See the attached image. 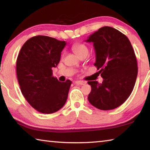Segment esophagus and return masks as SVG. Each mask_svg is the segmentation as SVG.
I'll return each instance as SVG.
<instances>
[{"label":"esophagus","mask_w":150,"mask_h":150,"mask_svg":"<svg viewBox=\"0 0 150 150\" xmlns=\"http://www.w3.org/2000/svg\"><path fill=\"white\" fill-rule=\"evenodd\" d=\"M75 83L77 85H84L86 84V82L85 81H75Z\"/></svg>","instance_id":"obj_1"}]
</instances>
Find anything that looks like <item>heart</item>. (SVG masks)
I'll use <instances>...</instances> for the list:
<instances>
[{
  "label": "heart",
  "instance_id": "heart-1",
  "mask_svg": "<svg viewBox=\"0 0 150 150\" xmlns=\"http://www.w3.org/2000/svg\"><path fill=\"white\" fill-rule=\"evenodd\" d=\"M72 50L79 57L84 54H88V53L87 46L85 44H82V43H76L72 46Z\"/></svg>",
  "mask_w": 150,
  "mask_h": 150
}]
</instances>
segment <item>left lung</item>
<instances>
[{
  "label": "left lung",
  "instance_id": "8db88e82",
  "mask_svg": "<svg viewBox=\"0 0 150 150\" xmlns=\"http://www.w3.org/2000/svg\"><path fill=\"white\" fill-rule=\"evenodd\" d=\"M86 42L93 43L94 65L103 78L102 83L88 81L91 87L88 100L100 110L117 108L130 96L138 75L136 57L130 40L118 30L104 26Z\"/></svg>",
  "mask_w": 150,
  "mask_h": 150
}]
</instances>
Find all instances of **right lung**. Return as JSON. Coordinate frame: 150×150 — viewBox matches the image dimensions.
I'll return each mask as SVG.
<instances>
[{"label": "right lung", "mask_w": 150, "mask_h": 150, "mask_svg": "<svg viewBox=\"0 0 150 150\" xmlns=\"http://www.w3.org/2000/svg\"><path fill=\"white\" fill-rule=\"evenodd\" d=\"M66 45L46 35H36L24 43L16 60V74L22 95L37 111L52 114L67 100L71 81L60 82L52 75Z\"/></svg>", "instance_id": "1"}]
</instances>
